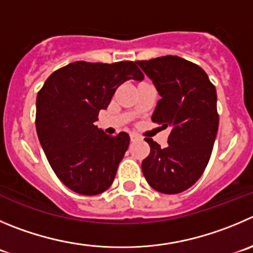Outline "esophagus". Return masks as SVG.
<instances>
[{
	"label": "esophagus",
	"mask_w": 253,
	"mask_h": 253,
	"mask_svg": "<svg viewBox=\"0 0 253 253\" xmlns=\"http://www.w3.org/2000/svg\"><path fill=\"white\" fill-rule=\"evenodd\" d=\"M139 139H140V136H139L138 134H136V133H130V140L131 141H136V140H139Z\"/></svg>",
	"instance_id": "esophagus-1"
}]
</instances>
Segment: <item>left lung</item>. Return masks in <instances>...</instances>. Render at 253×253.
Masks as SVG:
<instances>
[{
  "mask_svg": "<svg viewBox=\"0 0 253 253\" xmlns=\"http://www.w3.org/2000/svg\"><path fill=\"white\" fill-rule=\"evenodd\" d=\"M161 99L151 120L171 128L167 148L146 138L150 154L141 163L148 184L163 194H179L200 179L218 129L215 85L201 67L177 56L138 61Z\"/></svg>",
  "mask_w": 253,
  "mask_h": 253,
  "instance_id": "left-lung-1",
  "label": "left lung"
}]
</instances>
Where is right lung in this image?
Masks as SVG:
<instances>
[{
	"mask_svg": "<svg viewBox=\"0 0 253 253\" xmlns=\"http://www.w3.org/2000/svg\"><path fill=\"white\" fill-rule=\"evenodd\" d=\"M136 62H74L53 72L36 102V129L47 160L72 191L98 195L114 181L130 138L107 135L94 123L120 84L143 81Z\"/></svg>",
	"mask_w": 253,
	"mask_h": 253,
	"instance_id": "add662e5",
	"label": "right lung"
}]
</instances>
